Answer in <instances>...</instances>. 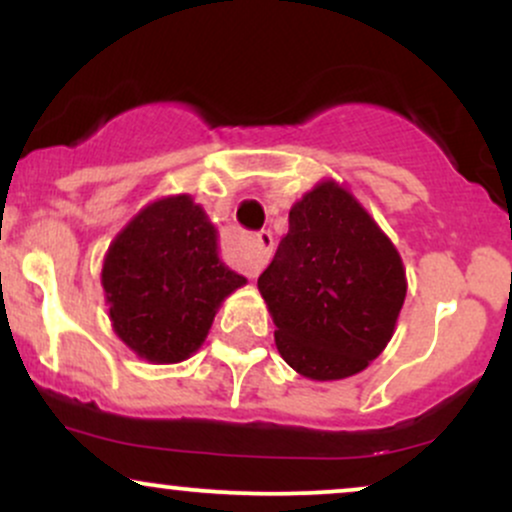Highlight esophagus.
Masks as SVG:
<instances>
[{
    "label": "esophagus",
    "mask_w": 512,
    "mask_h": 512,
    "mask_svg": "<svg viewBox=\"0 0 512 512\" xmlns=\"http://www.w3.org/2000/svg\"><path fill=\"white\" fill-rule=\"evenodd\" d=\"M255 238H257V252L250 257V262L245 264V272H248L250 279L260 276V272L264 269V264H267L269 257H272V248H274L272 231H267V228H262V231L257 233Z\"/></svg>",
    "instance_id": "obj_1"
}]
</instances>
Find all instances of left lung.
I'll use <instances>...</instances> for the list:
<instances>
[{"instance_id": "left-lung-1", "label": "left lung", "mask_w": 512, "mask_h": 512, "mask_svg": "<svg viewBox=\"0 0 512 512\" xmlns=\"http://www.w3.org/2000/svg\"><path fill=\"white\" fill-rule=\"evenodd\" d=\"M276 349L313 380L358 373L390 342L407 281L395 245L349 192L322 182L289 211L257 279Z\"/></svg>"}]
</instances>
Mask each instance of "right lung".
<instances>
[{
	"label": "right lung",
	"instance_id": "right-lung-1",
	"mask_svg": "<svg viewBox=\"0 0 512 512\" xmlns=\"http://www.w3.org/2000/svg\"><path fill=\"white\" fill-rule=\"evenodd\" d=\"M243 284V276L219 260L214 226L187 195L139 211L103 264L117 337L154 363L195 354L216 308Z\"/></svg>",
	"mask_w": 512,
	"mask_h": 512
}]
</instances>
